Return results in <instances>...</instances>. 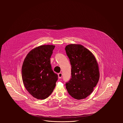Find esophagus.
<instances>
[{"instance_id": "1", "label": "esophagus", "mask_w": 123, "mask_h": 123, "mask_svg": "<svg viewBox=\"0 0 123 123\" xmlns=\"http://www.w3.org/2000/svg\"><path fill=\"white\" fill-rule=\"evenodd\" d=\"M62 73H59L58 74V77H59V78H60V79L62 78Z\"/></svg>"}]
</instances>
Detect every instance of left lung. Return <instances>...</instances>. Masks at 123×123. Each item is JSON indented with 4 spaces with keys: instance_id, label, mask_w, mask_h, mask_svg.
Returning <instances> with one entry per match:
<instances>
[{
    "instance_id": "obj_1",
    "label": "left lung",
    "mask_w": 123,
    "mask_h": 123,
    "mask_svg": "<svg viewBox=\"0 0 123 123\" xmlns=\"http://www.w3.org/2000/svg\"><path fill=\"white\" fill-rule=\"evenodd\" d=\"M71 66V78L66 83L70 96L84 99L93 91L99 79L98 62L92 53L80 44H70L65 47Z\"/></svg>"
}]
</instances>
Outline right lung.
<instances>
[{
  "instance_id": "obj_1",
  "label": "right lung",
  "mask_w": 123,
  "mask_h": 123,
  "mask_svg": "<svg viewBox=\"0 0 123 123\" xmlns=\"http://www.w3.org/2000/svg\"><path fill=\"white\" fill-rule=\"evenodd\" d=\"M55 47L43 45L27 54L23 63L22 77L28 92L38 99H44L53 92L58 75L52 69L50 58Z\"/></svg>"
}]
</instances>
